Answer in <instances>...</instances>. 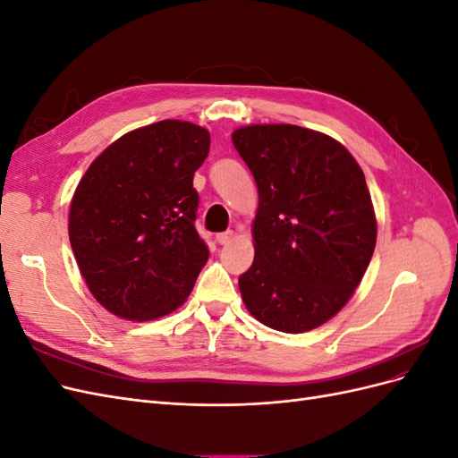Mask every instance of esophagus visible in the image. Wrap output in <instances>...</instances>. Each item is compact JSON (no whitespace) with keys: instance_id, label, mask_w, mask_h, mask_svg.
<instances>
[{"instance_id":"obj_1","label":"esophagus","mask_w":458,"mask_h":458,"mask_svg":"<svg viewBox=\"0 0 458 458\" xmlns=\"http://www.w3.org/2000/svg\"><path fill=\"white\" fill-rule=\"evenodd\" d=\"M233 237H234L233 231H224V233H217V234H216V241H217L219 244H229V242L233 241Z\"/></svg>"}]
</instances>
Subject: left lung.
<instances>
[{"mask_svg":"<svg viewBox=\"0 0 458 458\" xmlns=\"http://www.w3.org/2000/svg\"><path fill=\"white\" fill-rule=\"evenodd\" d=\"M258 185L254 261L239 276L246 310L300 335L335 317L361 283L377 244L365 174L332 137L293 123L233 131Z\"/></svg>","mask_w":458,"mask_h":458,"instance_id":"obj_1","label":"left lung"}]
</instances>
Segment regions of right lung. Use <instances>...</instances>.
Instances as JSON below:
<instances>
[{
  "label": "right lung",
  "instance_id": "1",
  "mask_svg": "<svg viewBox=\"0 0 458 458\" xmlns=\"http://www.w3.org/2000/svg\"><path fill=\"white\" fill-rule=\"evenodd\" d=\"M208 130L162 120L122 135L93 160L71 204L68 237L95 300L122 318L177 310L208 261L192 177Z\"/></svg>",
  "mask_w": 458,
  "mask_h": 458
}]
</instances>
